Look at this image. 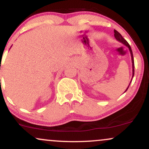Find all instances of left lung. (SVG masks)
I'll use <instances>...</instances> for the list:
<instances>
[{
	"label": "left lung",
	"instance_id": "8db88e82",
	"mask_svg": "<svg viewBox=\"0 0 149 149\" xmlns=\"http://www.w3.org/2000/svg\"><path fill=\"white\" fill-rule=\"evenodd\" d=\"M114 37L116 38V40H118V41H119L120 42H121V43L123 44V45H125V46H127V47H128V48H129L130 52V54H131L132 64V79L133 76H134V58H133L132 51V49H131L130 45H129V43H128V42H127V41H126V40H125V39L123 38V37L122 36H121V34L119 32H118L117 31H116V30H114ZM131 82H132V80H131L130 83L129 85H128V87L127 88V89H126L125 91L124 92H125L126 91H127V89H128V88H129Z\"/></svg>",
	"mask_w": 149,
	"mask_h": 149
}]
</instances>
